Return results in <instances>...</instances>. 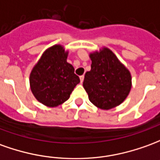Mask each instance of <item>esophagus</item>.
<instances>
[{"label":"esophagus","mask_w":160,"mask_h":160,"mask_svg":"<svg viewBox=\"0 0 160 160\" xmlns=\"http://www.w3.org/2000/svg\"><path fill=\"white\" fill-rule=\"evenodd\" d=\"M80 83H82L84 80V75H81V76H80Z\"/></svg>","instance_id":"34e87169"}]
</instances>
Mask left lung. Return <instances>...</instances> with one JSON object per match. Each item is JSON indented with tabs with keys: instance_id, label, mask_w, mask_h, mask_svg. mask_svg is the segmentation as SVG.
<instances>
[{
	"instance_id": "left-lung-1",
	"label": "left lung",
	"mask_w": 160,
	"mask_h": 160,
	"mask_svg": "<svg viewBox=\"0 0 160 160\" xmlns=\"http://www.w3.org/2000/svg\"><path fill=\"white\" fill-rule=\"evenodd\" d=\"M91 70L86 72L83 87L95 107L109 110L118 107L132 88L131 72L107 48L90 53Z\"/></svg>"
}]
</instances>
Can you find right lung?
<instances>
[{
    "label": "right lung",
    "instance_id": "right-lung-1",
    "mask_svg": "<svg viewBox=\"0 0 160 160\" xmlns=\"http://www.w3.org/2000/svg\"><path fill=\"white\" fill-rule=\"evenodd\" d=\"M68 51L63 46L53 45L42 53L31 71V91L39 102L55 107L63 104L80 83L74 68L67 61Z\"/></svg>",
    "mask_w": 160,
    "mask_h": 160
}]
</instances>
